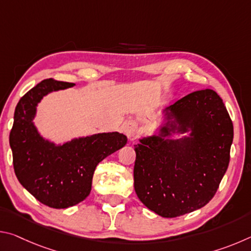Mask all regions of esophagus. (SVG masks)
Here are the masks:
<instances>
[{"instance_id":"obj_1","label":"esophagus","mask_w":251,"mask_h":251,"mask_svg":"<svg viewBox=\"0 0 251 251\" xmlns=\"http://www.w3.org/2000/svg\"><path fill=\"white\" fill-rule=\"evenodd\" d=\"M123 129H124V133L128 136L129 138H133L134 136L137 133V129L133 124H125L123 126Z\"/></svg>"}]
</instances>
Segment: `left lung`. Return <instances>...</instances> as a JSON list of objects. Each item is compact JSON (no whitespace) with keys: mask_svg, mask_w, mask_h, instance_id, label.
I'll return each mask as SVG.
<instances>
[{"mask_svg":"<svg viewBox=\"0 0 251 251\" xmlns=\"http://www.w3.org/2000/svg\"><path fill=\"white\" fill-rule=\"evenodd\" d=\"M164 112L167 123L160 135L135 145L134 187L148 209L174 218L215 196L230 159L233 126L223 100L209 88L190 93ZM189 129L190 138L163 139Z\"/></svg>","mask_w":251,"mask_h":251,"instance_id":"8db88e82","label":"left lung"}]
</instances>
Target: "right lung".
<instances>
[{
	"mask_svg": "<svg viewBox=\"0 0 251 251\" xmlns=\"http://www.w3.org/2000/svg\"><path fill=\"white\" fill-rule=\"evenodd\" d=\"M53 78L42 80L19 100L10 133L15 175L44 205L62 209L83 201L91 193L95 168L125 146V135L95 134L56 146L45 141L33 124L37 103L50 92L74 86Z\"/></svg>",
	"mask_w": 251,
	"mask_h": 251,
	"instance_id": "1",
	"label": "right lung"
}]
</instances>
